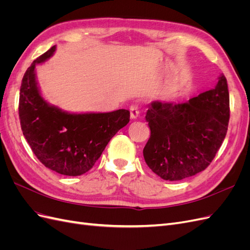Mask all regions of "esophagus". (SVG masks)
<instances>
[{"label": "esophagus", "instance_id": "1", "mask_svg": "<svg viewBox=\"0 0 250 250\" xmlns=\"http://www.w3.org/2000/svg\"><path fill=\"white\" fill-rule=\"evenodd\" d=\"M129 110H130V118L132 120H135L139 117L140 111H139V108L137 105H131V106L129 107Z\"/></svg>", "mask_w": 250, "mask_h": 250}]
</instances>
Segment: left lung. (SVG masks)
I'll return each instance as SVG.
<instances>
[{
    "label": "left lung",
    "mask_w": 250,
    "mask_h": 250,
    "mask_svg": "<svg viewBox=\"0 0 250 250\" xmlns=\"http://www.w3.org/2000/svg\"><path fill=\"white\" fill-rule=\"evenodd\" d=\"M146 121L151 134L143 150L148 167L165 180L190 177L208 168L221 147L229 121L228 81L185 103L153 101Z\"/></svg>",
    "instance_id": "left-lung-1"
}]
</instances>
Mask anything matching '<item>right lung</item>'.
Listing matches in <instances>:
<instances>
[{
  "label": "right lung",
  "instance_id": "1",
  "mask_svg": "<svg viewBox=\"0 0 250 250\" xmlns=\"http://www.w3.org/2000/svg\"><path fill=\"white\" fill-rule=\"evenodd\" d=\"M56 46L28 67L20 89L19 115L22 134L40 162L52 171L78 176L93 168L110 139L129 122L130 112L71 113L43 99L35 66L53 56Z\"/></svg>",
  "mask_w": 250,
  "mask_h": 250
}]
</instances>
